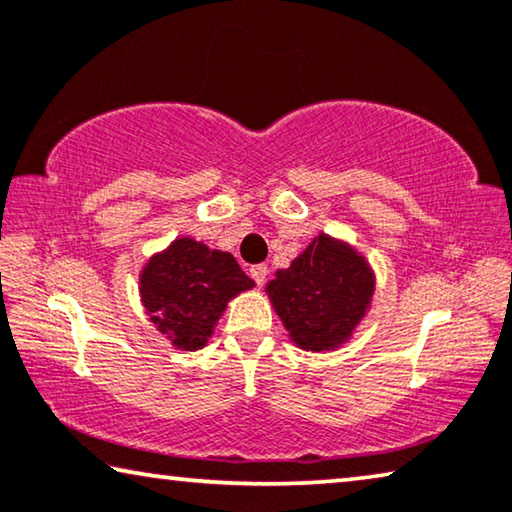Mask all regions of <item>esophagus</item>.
I'll return each instance as SVG.
<instances>
[{"label":"esophagus","instance_id":"1","mask_svg":"<svg viewBox=\"0 0 512 512\" xmlns=\"http://www.w3.org/2000/svg\"><path fill=\"white\" fill-rule=\"evenodd\" d=\"M249 274H251V279H254L258 286H263L265 283V279H267V265H251V270H249Z\"/></svg>","mask_w":512,"mask_h":512}]
</instances>
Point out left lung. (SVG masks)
Wrapping results in <instances>:
<instances>
[{
  "label": "left lung",
  "instance_id": "left-lung-1",
  "mask_svg": "<svg viewBox=\"0 0 512 512\" xmlns=\"http://www.w3.org/2000/svg\"><path fill=\"white\" fill-rule=\"evenodd\" d=\"M297 348L322 352L348 341L366 316L375 277L364 256L320 233L265 286Z\"/></svg>",
  "mask_w": 512,
  "mask_h": 512
}]
</instances>
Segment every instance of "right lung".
I'll return each mask as SVG.
<instances>
[{
    "label": "right lung",
    "instance_id": "1",
    "mask_svg": "<svg viewBox=\"0 0 512 512\" xmlns=\"http://www.w3.org/2000/svg\"><path fill=\"white\" fill-rule=\"evenodd\" d=\"M254 288L229 251L210 249L192 238H176L151 256L139 274L141 304L157 332L178 350H201L226 304Z\"/></svg>",
    "mask_w": 512,
    "mask_h": 512
}]
</instances>
